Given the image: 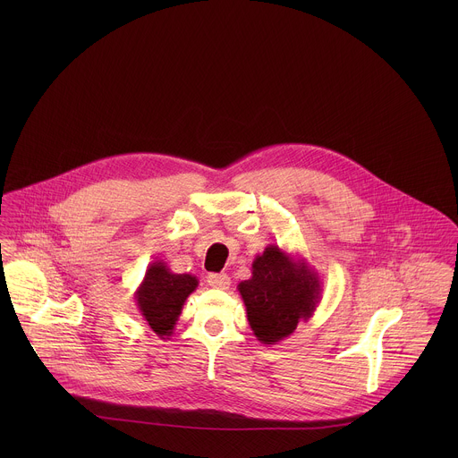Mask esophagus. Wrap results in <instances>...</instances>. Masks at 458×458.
I'll return each instance as SVG.
<instances>
[{
    "label": "esophagus",
    "instance_id": "34e87169",
    "mask_svg": "<svg viewBox=\"0 0 458 458\" xmlns=\"http://www.w3.org/2000/svg\"><path fill=\"white\" fill-rule=\"evenodd\" d=\"M206 282H208L209 287L222 289V291L229 289V285H231V278H229L225 273H209L208 278H206Z\"/></svg>",
    "mask_w": 458,
    "mask_h": 458
}]
</instances>
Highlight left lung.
Instances as JSON below:
<instances>
[{
  "mask_svg": "<svg viewBox=\"0 0 458 458\" xmlns=\"http://www.w3.org/2000/svg\"><path fill=\"white\" fill-rule=\"evenodd\" d=\"M247 319L256 338L275 345L309 321L321 300L318 271L271 243L252 262V276L238 284Z\"/></svg>",
  "mask_w": 458,
  "mask_h": 458,
  "instance_id": "obj_1",
  "label": "left lung"
}]
</instances>
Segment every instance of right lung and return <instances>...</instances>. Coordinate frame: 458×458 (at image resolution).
Segmentation results:
<instances>
[{
	"label": "right lung",
	"mask_w": 458,
	"mask_h": 458,
	"mask_svg": "<svg viewBox=\"0 0 458 458\" xmlns=\"http://www.w3.org/2000/svg\"><path fill=\"white\" fill-rule=\"evenodd\" d=\"M199 285L191 273H173L164 261L151 262L133 298L151 331L162 340L169 338L182 316L187 298Z\"/></svg>",
	"instance_id": "right-lung-1"
}]
</instances>
